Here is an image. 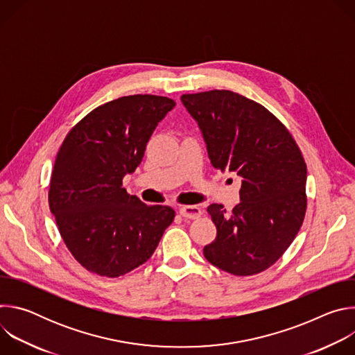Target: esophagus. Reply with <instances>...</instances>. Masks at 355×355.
Segmentation results:
<instances>
[{"mask_svg":"<svg viewBox=\"0 0 355 355\" xmlns=\"http://www.w3.org/2000/svg\"><path fill=\"white\" fill-rule=\"evenodd\" d=\"M200 214H202L200 209L195 205H187V207L180 208V215L187 219H198L200 216Z\"/></svg>","mask_w":355,"mask_h":355,"instance_id":"obj_1","label":"esophagus"}]
</instances>
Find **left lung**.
Returning <instances> with one entry per match:
<instances>
[{
    "mask_svg": "<svg viewBox=\"0 0 355 355\" xmlns=\"http://www.w3.org/2000/svg\"><path fill=\"white\" fill-rule=\"evenodd\" d=\"M212 166L241 178L240 204L229 214L208 207L216 226L205 259L233 275L271 267L291 245L306 212V164L286 128L263 105L227 89L185 94Z\"/></svg>",
    "mask_w": 355,
    "mask_h": 355,
    "instance_id": "1",
    "label": "left lung"
}]
</instances>
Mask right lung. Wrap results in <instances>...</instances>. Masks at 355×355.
I'll use <instances>...</instances> for the list:
<instances>
[{
	"mask_svg": "<svg viewBox=\"0 0 355 355\" xmlns=\"http://www.w3.org/2000/svg\"><path fill=\"white\" fill-rule=\"evenodd\" d=\"M170 98L129 95L95 108L66 136L49 189V207L74 259L88 271L116 278L146 263L175 212L147 207L122 188L141 163Z\"/></svg>",
	"mask_w": 355,
	"mask_h": 355,
	"instance_id": "add662e5",
	"label": "right lung"
}]
</instances>
